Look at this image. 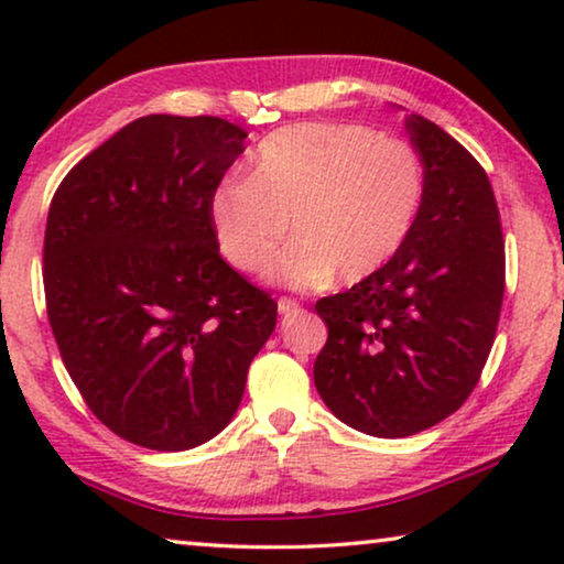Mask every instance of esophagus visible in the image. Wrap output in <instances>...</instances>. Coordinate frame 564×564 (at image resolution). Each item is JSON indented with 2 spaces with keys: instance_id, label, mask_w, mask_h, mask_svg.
<instances>
[{
  "instance_id": "34e87169",
  "label": "esophagus",
  "mask_w": 564,
  "mask_h": 564,
  "mask_svg": "<svg viewBox=\"0 0 564 564\" xmlns=\"http://www.w3.org/2000/svg\"><path fill=\"white\" fill-rule=\"evenodd\" d=\"M276 311H280L282 315L297 313L300 311V303H297V300H292V297H280V300H276Z\"/></svg>"
}]
</instances>
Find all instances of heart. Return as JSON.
I'll return each mask as SVG.
<instances>
[{
  "mask_svg": "<svg viewBox=\"0 0 564 564\" xmlns=\"http://www.w3.org/2000/svg\"><path fill=\"white\" fill-rule=\"evenodd\" d=\"M413 145L357 122H300L257 145L246 182L213 192L207 215L228 264L257 272L295 236L269 276L321 288L359 282L395 259L423 203Z\"/></svg>",
  "mask_w": 564,
  "mask_h": 564,
  "instance_id": "b5f03b06",
  "label": "heart"
}]
</instances>
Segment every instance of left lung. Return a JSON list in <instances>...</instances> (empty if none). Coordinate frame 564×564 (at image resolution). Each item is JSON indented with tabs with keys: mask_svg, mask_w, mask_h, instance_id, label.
<instances>
[{
	"mask_svg": "<svg viewBox=\"0 0 564 564\" xmlns=\"http://www.w3.org/2000/svg\"><path fill=\"white\" fill-rule=\"evenodd\" d=\"M405 130L423 164V203L390 264L315 311L328 341L313 367L346 426L413 436L452 415L488 361L506 290V246L485 169L421 115Z\"/></svg>",
	"mask_w": 564,
	"mask_h": 564,
	"instance_id": "obj_1",
	"label": "left lung"
}]
</instances>
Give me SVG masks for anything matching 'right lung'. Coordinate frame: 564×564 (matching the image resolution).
<instances>
[{
    "instance_id": "1",
    "label": "right lung",
    "mask_w": 564,
    "mask_h": 564,
    "mask_svg": "<svg viewBox=\"0 0 564 564\" xmlns=\"http://www.w3.org/2000/svg\"><path fill=\"white\" fill-rule=\"evenodd\" d=\"M223 118L145 115L53 195L48 321L89 411L130 444L184 452L228 426L276 303L220 257L213 192L243 153Z\"/></svg>"
}]
</instances>
